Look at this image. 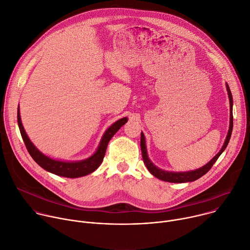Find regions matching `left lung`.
<instances>
[{
	"label": "left lung",
	"mask_w": 250,
	"mask_h": 250,
	"mask_svg": "<svg viewBox=\"0 0 250 250\" xmlns=\"http://www.w3.org/2000/svg\"><path fill=\"white\" fill-rule=\"evenodd\" d=\"M226 89H228V94H229V104H230V122H229V129L228 132V137L225 139V142L223 144V146L221 147V149L219 150V152L212 158V160L208 163L206 166H203L200 168H197L195 170H191V171H184V172H174V171H167L164 169L158 168L157 167H155L148 158L147 156V151H146V138L145 134L142 131V135H141V148H142V154H143V158H144V163L146 167V168L148 169V171L154 175L155 177H157L158 179H162L164 181H167V183H177V184H181V183H190V181H194L196 179H198L199 177H201L202 175L206 174L213 166V164L217 161V158L220 156V154L223 152V150L228 146L230 137H231V132H232V127H233V115H232V104H233V101H232V95L230 92V88L229 86V84L226 83Z\"/></svg>",
	"instance_id": "left-lung-1"
}]
</instances>
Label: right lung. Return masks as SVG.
Returning <instances> with one entry per match:
<instances>
[{
  "instance_id": "1",
  "label": "right lung",
  "mask_w": 250,
  "mask_h": 250,
  "mask_svg": "<svg viewBox=\"0 0 250 250\" xmlns=\"http://www.w3.org/2000/svg\"><path fill=\"white\" fill-rule=\"evenodd\" d=\"M127 122V118H123L112 124L104 133L102 141L100 143V146L97 149V151L89 156L86 160L80 161V162H62V161H57L53 160V158L44 155L30 141L29 137L27 135L24 126L21 125V116H20V108L18 107V125L21 134V138L24 140V143L26 145V147L33 157V160L43 169H46L49 172H52L54 174L63 176V177H70V178H76L87 175L89 173L94 172L103 163L104 157L105 154L106 146L110 139L116 134V132Z\"/></svg>"
}]
</instances>
